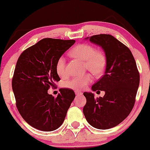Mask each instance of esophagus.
I'll use <instances>...</instances> for the list:
<instances>
[{"label":"esophagus","mask_w":150,"mask_h":150,"mask_svg":"<svg viewBox=\"0 0 150 150\" xmlns=\"http://www.w3.org/2000/svg\"><path fill=\"white\" fill-rule=\"evenodd\" d=\"M75 94H76V95H82V94H83L82 92L78 91H75Z\"/></svg>","instance_id":"obj_1"}]
</instances>
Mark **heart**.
I'll return each instance as SVG.
<instances>
[{
	"label": "heart",
	"instance_id": "obj_1",
	"mask_svg": "<svg viewBox=\"0 0 150 150\" xmlns=\"http://www.w3.org/2000/svg\"><path fill=\"white\" fill-rule=\"evenodd\" d=\"M69 55L73 58L82 61L84 70H88L96 78H99L105 72L107 67V56L102 50L96 49L88 43H81L69 51ZM66 61L63 57H59L56 64V72L59 76L66 75ZM92 81V75L86 73L80 76L74 77L64 83L67 88L73 90L81 91L86 88Z\"/></svg>",
	"mask_w": 150,
	"mask_h": 150
}]
</instances>
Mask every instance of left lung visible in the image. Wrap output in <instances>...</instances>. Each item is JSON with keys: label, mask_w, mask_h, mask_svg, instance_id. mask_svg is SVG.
<instances>
[{"label": "left lung", "mask_w": 150, "mask_h": 150, "mask_svg": "<svg viewBox=\"0 0 150 150\" xmlns=\"http://www.w3.org/2000/svg\"><path fill=\"white\" fill-rule=\"evenodd\" d=\"M89 40L102 47L107 56L105 74L92 86L93 91H104L105 94L94 98L93 93L84 92L86 104L83 111L91 125L109 129L123 121L132 110L139 85V72L129 48L112 35H96Z\"/></svg>", "instance_id": "left-lung-1"}]
</instances>
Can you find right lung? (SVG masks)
Instances as JSON below:
<instances>
[{
	"mask_svg": "<svg viewBox=\"0 0 150 150\" xmlns=\"http://www.w3.org/2000/svg\"><path fill=\"white\" fill-rule=\"evenodd\" d=\"M75 40L44 38L25 49L16 62L12 89L16 106L29 125L43 131L57 129L75 97L71 89L61 88L57 97L48 94L50 87L60 81L56 72L59 57Z\"/></svg>",
	"mask_w": 150,
	"mask_h": 150,
	"instance_id": "add662e5",
	"label": "right lung"
}]
</instances>
